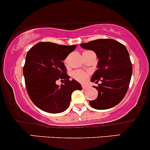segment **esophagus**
Masks as SVG:
<instances>
[{
    "label": "esophagus",
    "instance_id": "1",
    "mask_svg": "<svg viewBox=\"0 0 150 150\" xmlns=\"http://www.w3.org/2000/svg\"><path fill=\"white\" fill-rule=\"evenodd\" d=\"M82 88H83V90H85V89H86V88H87V86H82Z\"/></svg>",
    "mask_w": 150,
    "mask_h": 150
}]
</instances>
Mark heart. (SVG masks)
<instances>
[{"instance_id":"heart-1","label":"heart","mask_w":150,"mask_h":150,"mask_svg":"<svg viewBox=\"0 0 150 150\" xmlns=\"http://www.w3.org/2000/svg\"><path fill=\"white\" fill-rule=\"evenodd\" d=\"M89 75V72L83 70H75L72 73V78L80 83H85L88 79Z\"/></svg>"}]
</instances>
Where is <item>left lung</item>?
I'll list each match as a JSON object with an SVG mask.
<instances>
[{"mask_svg":"<svg viewBox=\"0 0 150 150\" xmlns=\"http://www.w3.org/2000/svg\"><path fill=\"white\" fill-rule=\"evenodd\" d=\"M80 46L95 52L99 59L91 81L102 83L96 86L98 97L90 100V105L99 110L112 108L123 100L132 78V64L127 48L112 39H96Z\"/></svg>","mask_w":150,"mask_h":150,"instance_id":"obj_1","label":"left lung"}]
</instances>
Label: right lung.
Here are the masks:
<instances>
[{"label":"right lung","mask_w":150,"mask_h":150,"mask_svg":"<svg viewBox=\"0 0 150 150\" xmlns=\"http://www.w3.org/2000/svg\"><path fill=\"white\" fill-rule=\"evenodd\" d=\"M76 45L65 46L52 42H39L28 51L23 74L26 91L36 106L45 112L58 113L69 107L71 95L82 90L79 83L70 80L62 62ZM64 81L62 85L57 80Z\"/></svg>","instance_id":"obj_1"}]
</instances>
